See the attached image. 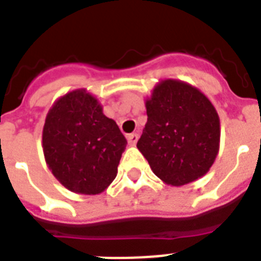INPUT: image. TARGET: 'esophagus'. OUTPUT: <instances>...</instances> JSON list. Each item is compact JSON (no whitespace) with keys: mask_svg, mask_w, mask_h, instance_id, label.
I'll use <instances>...</instances> for the list:
<instances>
[{"mask_svg":"<svg viewBox=\"0 0 261 261\" xmlns=\"http://www.w3.org/2000/svg\"><path fill=\"white\" fill-rule=\"evenodd\" d=\"M127 142H128V145L134 146L135 143L138 142V134L137 133H133V134L127 135Z\"/></svg>","mask_w":261,"mask_h":261,"instance_id":"esophagus-1","label":"esophagus"}]
</instances>
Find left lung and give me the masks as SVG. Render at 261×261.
Returning <instances> with one entry per match:
<instances>
[{
    "label": "left lung",
    "mask_w": 261,
    "mask_h": 261,
    "mask_svg": "<svg viewBox=\"0 0 261 261\" xmlns=\"http://www.w3.org/2000/svg\"><path fill=\"white\" fill-rule=\"evenodd\" d=\"M146 112L137 147L154 174L173 186L202 177L220 142V119L209 99L186 83L164 80L146 101Z\"/></svg>",
    "instance_id": "1"
}]
</instances>
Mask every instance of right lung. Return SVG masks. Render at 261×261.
Instances as JSON below:
<instances>
[{
    "mask_svg": "<svg viewBox=\"0 0 261 261\" xmlns=\"http://www.w3.org/2000/svg\"><path fill=\"white\" fill-rule=\"evenodd\" d=\"M126 145L118 124L84 90L60 97L46 115L42 131L45 161L72 192H103L115 179Z\"/></svg>",
    "mask_w": 261,
    "mask_h": 261,
    "instance_id": "1",
    "label": "right lung"
}]
</instances>
